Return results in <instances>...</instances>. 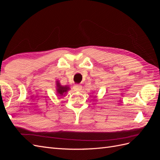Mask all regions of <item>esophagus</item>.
I'll return each instance as SVG.
<instances>
[{"mask_svg": "<svg viewBox=\"0 0 160 160\" xmlns=\"http://www.w3.org/2000/svg\"><path fill=\"white\" fill-rule=\"evenodd\" d=\"M82 89V85H75L74 86V90L76 91H79Z\"/></svg>", "mask_w": 160, "mask_h": 160, "instance_id": "34e87169", "label": "esophagus"}]
</instances>
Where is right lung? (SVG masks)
<instances>
[{"mask_svg":"<svg viewBox=\"0 0 160 160\" xmlns=\"http://www.w3.org/2000/svg\"><path fill=\"white\" fill-rule=\"evenodd\" d=\"M70 89H71L68 85L62 86L61 85L59 81H56V91L57 95H59V97L64 96L67 93V91Z\"/></svg>","mask_w":160,"mask_h":160,"instance_id":"right-lung-1","label":"right lung"}]
</instances>
